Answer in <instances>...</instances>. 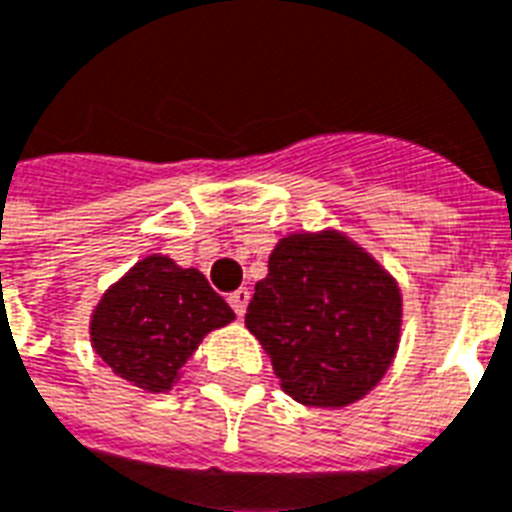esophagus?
I'll return each instance as SVG.
<instances>
[{"label": "esophagus", "instance_id": "esophagus-1", "mask_svg": "<svg viewBox=\"0 0 512 512\" xmlns=\"http://www.w3.org/2000/svg\"><path fill=\"white\" fill-rule=\"evenodd\" d=\"M230 308L236 311V317H244L247 314V303H249V290L247 287H241V290H236L233 295L228 298Z\"/></svg>", "mask_w": 512, "mask_h": 512}]
</instances>
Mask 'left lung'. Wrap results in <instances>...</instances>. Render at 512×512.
Here are the masks:
<instances>
[{"label":"left lung","mask_w":512,"mask_h":512,"mask_svg":"<svg viewBox=\"0 0 512 512\" xmlns=\"http://www.w3.org/2000/svg\"><path fill=\"white\" fill-rule=\"evenodd\" d=\"M244 322L292 400L343 408L368 395L395 360L403 295L346 233L303 230L273 247Z\"/></svg>","instance_id":"8db88e82"}]
</instances>
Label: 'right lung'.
Here are the masks:
<instances>
[{"label":"right lung","mask_w":512,"mask_h":512,"mask_svg":"<svg viewBox=\"0 0 512 512\" xmlns=\"http://www.w3.org/2000/svg\"><path fill=\"white\" fill-rule=\"evenodd\" d=\"M233 319L204 273L147 255L96 303L91 346L115 376L161 395L177 384L204 335Z\"/></svg>","instance_id":"1"}]
</instances>
